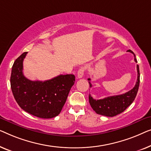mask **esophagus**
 Returning a JSON list of instances; mask_svg holds the SVG:
<instances>
[{
  "label": "esophagus",
  "mask_w": 151,
  "mask_h": 151,
  "mask_svg": "<svg viewBox=\"0 0 151 151\" xmlns=\"http://www.w3.org/2000/svg\"><path fill=\"white\" fill-rule=\"evenodd\" d=\"M84 73H85V68H81L78 70V71L77 73V77L78 78H82L84 75Z\"/></svg>",
  "instance_id": "obj_1"
}]
</instances>
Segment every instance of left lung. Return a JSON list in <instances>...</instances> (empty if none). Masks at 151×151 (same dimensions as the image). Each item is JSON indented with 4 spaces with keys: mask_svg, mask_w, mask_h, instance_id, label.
I'll return each instance as SVG.
<instances>
[{
    "mask_svg": "<svg viewBox=\"0 0 151 151\" xmlns=\"http://www.w3.org/2000/svg\"><path fill=\"white\" fill-rule=\"evenodd\" d=\"M127 51L134 55V60L137 63V61L134 52L131 50ZM137 78L135 87L132 90L124 94L106 97L103 99L99 100L94 99L90 94H89V102L93 110L98 114L108 116V117H113L124 111L134 101L138 91L139 86V70L138 65H137ZM88 80L89 81L90 87L91 88L92 86L90 83L91 79L89 78Z\"/></svg>",
    "mask_w": 151,
    "mask_h": 151,
    "instance_id": "1",
    "label": "left lung"
}]
</instances>
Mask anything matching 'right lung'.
<instances>
[{
	"mask_svg": "<svg viewBox=\"0 0 151 151\" xmlns=\"http://www.w3.org/2000/svg\"><path fill=\"white\" fill-rule=\"evenodd\" d=\"M24 52L14 61L10 78L11 88L18 105L31 115L42 118L58 116L62 109L72 86L74 75H60L52 79L31 81L23 75Z\"/></svg>",
	"mask_w": 151,
	"mask_h": 151,
	"instance_id": "1",
	"label": "right lung"
}]
</instances>
